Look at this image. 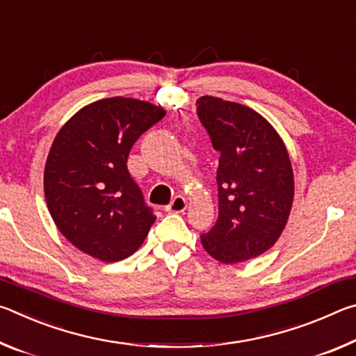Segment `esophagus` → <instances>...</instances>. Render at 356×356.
<instances>
[{
	"instance_id": "1",
	"label": "esophagus",
	"mask_w": 356,
	"mask_h": 356,
	"mask_svg": "<svg viewBox=\"0 0 356 356\" xmlns=\"http://www.w3.org/2000/svg\"><path fill=\"white\" fill-rule=\"evenodd\" d=\"M186 207H188V202L184 196H176L172 200V202L170 206H166V212H171V213H180V212H185Z\"/></svg>"
}]
</instances>
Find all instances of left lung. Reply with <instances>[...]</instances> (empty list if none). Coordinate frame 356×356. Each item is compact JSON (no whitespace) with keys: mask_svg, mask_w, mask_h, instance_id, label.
Masks as SVG:
<instances>
[{"mask_svg":"<svg viewBox=\"0 0 356 356\" xmlns=\"http://www.w3.org/2000/svg\"><path fill=\"white\" fill-rule=\"evenodd\" d=\"M197 116L220 152L218 220L201 243L221 264H238L272 248L293 202L286 144L250 106L212 95L197 99Z\"/></svg>","mask_w":356,"mask_h":356,"instance_id":"obj_1","label":"left lung"}]
</instances>
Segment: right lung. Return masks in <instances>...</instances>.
<instances>
[{"instance_id":"add662e5","label":"right lung","mask_w":356,"mask_h":356,"mask_svg":"<svg viewBox=\"0 0 356 356\" xmlns=\"http://www.w3.org/2000/svg\"><path fill=\"white\" fill-rule=\"evenodd\" d=\"M165 114L149 102L110 97L83 106L58 131L44 171L45 201L59 232L84 254L118 262L147 237L155 216L127 159Z\"/></svg>"}]
</instances>
